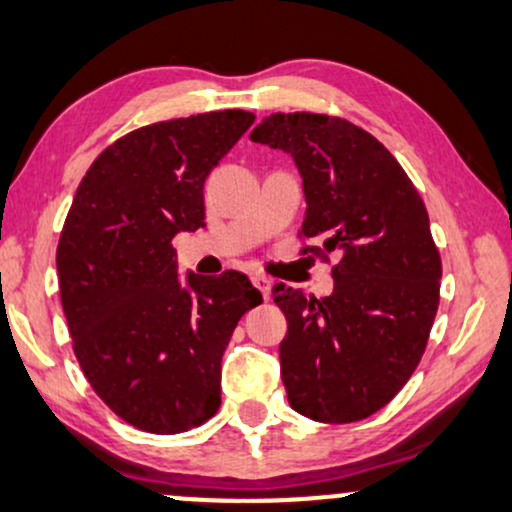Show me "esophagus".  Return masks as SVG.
Segmentation results:
<instances>
[{
    "label": "esophagus",
    "instance_id": "obj_1",
    "mask_svg": "<svg viewBox=\"0 0 512 512\" xmlns=\"http://www.w3.org/2000/svg\"><path fill=\"white\" fill-rule=\"evenodd\" d=\"M252 283H255V288L260 290V293L264 295V300H267V297L271 295V281H269V276L255 274V276H252Z\"/></svg>",
    "mask_w": 512,
    "mask_h": 512
}]
</instances>
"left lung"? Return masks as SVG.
I'll return each mask as SVG.
<instances>
[{"label":"left lung","instance_id":"8db88e82","mask_svg":"<svg viewBox=\"0 0 512 512\" xmlns=\"http://www.w3.org/2000/svg\"><path fill=\"white\" fill-rule=\"evenodd\" d=\"M252 141L288 153L302 177V236L338 255L333 293L276 283L286 314L278 345L290 406L319 423L380 411L423 357L439 304L442 260L416 186L378 139L342 118L271 113Z\"/></svg>","mask_w":512,"mask_h":512}]
</instances>
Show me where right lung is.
Wrapping results in <instances>:
<instances>
[{
  "mask_svg": "<svg viewBox=\"0 0 512 512\" xmlns=\"http://www.w3.org/2000/svg\"><path fill=\"white\" fill-rule=\"evenodd\" d=\"M255 115L155 122L108 146L77 186L56 250L75 357L122 420L177 435L222 404V354L262 302L241 271L177 274L172 238L205 226L203 184Z\"/></svg>",
  "mask_w": 512,
  "mask_h": 512,
  "instance_id": "1",
  "label": "right lung"
}]
</instances>
